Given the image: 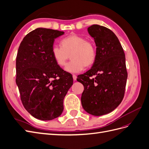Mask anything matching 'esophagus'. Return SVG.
Returning a JSON list of instances; mask_svg holds the SVG:
<instances>
[{
  "label": "esophagus",
  "mask_w": 149,
  "mask_h": 149,
  "mask_svg": "<svg viewBox=\"0 0 149 149\" xmlns=\"http://www.w3.org/2000/svg\"><path fill=\"white\" fill-rule=\"evenodd\" d=\"M73 78L74 81H76V79H77V76H76V75H75V74H73Z\"/></svg>",
  "instance_id": "34e87169"
}]
</instances>
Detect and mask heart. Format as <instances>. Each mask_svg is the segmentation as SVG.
Listing matches in <instances>:
<instances>
[{"label":"heart","instance_id":"1","mask_svg":"<svg viewBox=\"0 0 149 149\" xmlns=\"http://www.w3.org/2000/svg\"><path fill=\"white\" fill-rule=\"evenodd\" d=\"M52 56L58 65L63 66L71 55L72 61L67 63L65 70L70 73H78L86 66L95 61L96 51L94 45L86 38L77 35L68 36L61 40V46L53 45Z\"/></svg>","mask_w":149,"mask_h":149}]
</instances>
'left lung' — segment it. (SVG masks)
Returning <instances> with one entry per match:
<instances>
[{
  "mask_svg": "<svg viewBox=\"0 0 149 149\" xmlns=\"http://www.w3.org/2000/svg\"><path fill=\"white\" fill-rule=\"evenodd\" d=\"M88 31L94 38L96 56L92 68L77 81L84 86L81 101L88 113L100 116L114 111L123 100L127 73L125 53L113 31L93 25ZM96 75L94 79L90 78Z\"/></svg>",
  "mask_w": 149,
  "mask_h": 149,
  "instance_id": "1",
  "label": "left lung"
}]
</instances>
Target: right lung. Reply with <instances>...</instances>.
Returning a JSON list of instances; mask_svg holds the SVG:
<instances>
[{
	"label": "right lung",
	"instance_id": "obj_1",
	"mask_svg": "<svg viewBox=\"0 0 149 149\" xmlns=\"http://www.w3.org/2000/svg\"><path fill=\"white\" fill-rule=\"evenodd\" d=\"M64 31L38 28L20 43L16 58V84L25 109L35 118L50 120L63 111V100L73 85L72 75L52 56L55 39Z\"/></svg>",
	"mask_w": 149,
	"mask_h": 149
}]
</instances>
